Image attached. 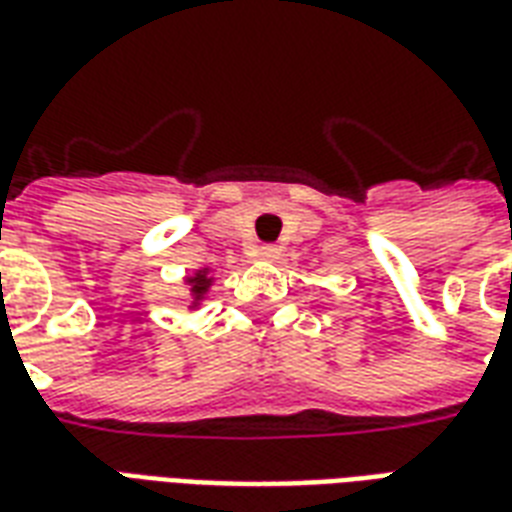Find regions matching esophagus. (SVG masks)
Segmentation results:
<instances>
[{
	"instance_id": "34e87169",
	"label": "esophagus",
	"mask_w": 512,
	"mask_h": 512,
	"mask_svg": "<svg viewBox=\"0 0 512 512\" xmlns=\"http://www.w3.org/2000/svg\"><path fill=\"white\" fill-rule=\"evenodd\" d=\"M280 256L278 248H272V245H267V248H261L259 251V259L261 261H275Z\"/></svg>"
}]
</instances>
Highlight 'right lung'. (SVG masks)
I'll use <instances>...</instances> for the list:
<instances>
[{"label":"right lung","mask_w":512,"mask_h":512,"mask_svg":"<svg viewBox=\"0 0 512 512\" xmlns=\"http://www.w3.org/2000/svg\"><path fill=\"white\" fill-rule=\"evenodd\" d=\"M210 272H213L210 267H199V270H194L191 275H186V278H183V283H186V288H188V297H191V302H188V310H197V307L205 302L207 291H210L215 283V278L210 275Z\"/></svg>","instance_id":"right-lung-1"}]
</instances>
